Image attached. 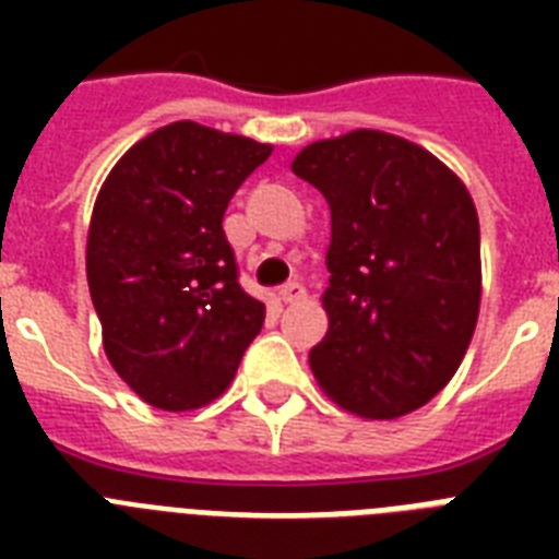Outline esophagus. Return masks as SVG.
Returning <instances> with one entry per match:
<instances>
[{
  "mask_svg": "<svg viewBox=\"0 0 559 559\" xmlns=\"http://www.w3.org/2000/svg\"><path fill=\"white\" fill-rule=\"evenodd\" d=\"M278 296L284 305H298V301H305L307 298V289L301 281H289V284H284V287H281Z\"/></svg>",
  "mask_w": 559,
  "mask_h": 559,
  "instance_id": "34e87169",
  "label": "esophagus"
}]
</instances>
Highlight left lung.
Masks as SVG:
<instances>
[{
  "label": "left lung",
  "mask_w": 559,
  "mask_h": 559,
  "mask_svg": "<svg viewBox=\"0 0 559 559\" xmlns=\"http://www.w3.org/2000/svg\"><path fill=\"white\" fill-rule=\"evenodd\" d=\"M293 174L331 205L316 382L359 417L426 406L459 371L481 305V237L467 186L382 130L307 144Z\"/></svg>",
  "instance_id": "obj_1"
}]
</instances>
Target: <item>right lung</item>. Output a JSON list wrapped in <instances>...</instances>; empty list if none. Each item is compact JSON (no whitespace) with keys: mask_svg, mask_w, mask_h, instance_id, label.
I'll return each mask as SVG.
<instances>
[{"mask_svg":"<svg viewBox=\"0 0 559 559\" xmlns=\"http://www.w3.org/2000/svg\"><path fill=\"white\" fill-rule=\"evenodd\" d=\"M272 144L174 121L135 142L98 191L86 281L118 377L162 412L209 406L235 380L266 307L237 284L228 200Z\"/></svg>","mask_w":559,"mask_h":559,"instance_id":"1","label":"right lung"}]
</instances>
